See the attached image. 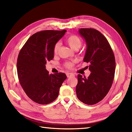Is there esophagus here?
Instances as JSON below:
<instances>
[{"label": "esophagus", "mask_w": 132, "mask_h": 132, "mask_svg": "<svg viewBox=\"0 0 132 132\" xmlns=\"http://www.w3.org/2000/svg\"><path fill=\"white\" fill-rule=\"evenodd\" d=\"M66 75H67V77H68V78H70V77H74L75 76L74 74H72V73H70V72H67Z\"/></svg>", "instance_id": "1"}]
</instances>
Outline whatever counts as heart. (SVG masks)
I'll return each instance as SVG.
<instances>
[{
	"label": "heart",
	"instance_id": "1",
	"mask_svg": "<svg viewBox=\"0 0 132 132\" xmlns=\"http://www.w3.org/2000/svg\"><path fill=\"white\" fill-rule=\"evenodd\" d=\"M65 42L68 44L69 46L72 49L77 50L80 48V47L82 45V41L80 38L78 36L75 35H71L69 36L66 38ZM60 44L59 43H57L53 47V54L54 55H57L58 54V50L60 48ZM74 64V62H66L64 63V66L67 69H72L73 68Z\"/></svg>",
	"mask_w": 132,
	"mask_h": 132
}]
</instances>
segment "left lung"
Segmentation results:
<instances>
[{
    "instance_id": "1",
    "label": "left lung",
    "mask_w": 132,
    "mask_h": 132,
    "mask_svg": "<svg viewBox=\"0 0 132 132\" xmlns=\"http://www.w3.org/2000/svg\"><path fill=\"white\" fill-rule=\"evenodd\" d=\"M79 32L86 41L83 61L89 63L91 73L88 78L78 75L77 96L86 104L94 105L104 98L112 85L115 58L110 44L102 33L93 28H81Z\"/></svg>"
}]
</instances>
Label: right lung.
I'll use <instances>...</instances> for the list:
<instances>
[{
    "label": "right lung",
    "instance_id": "add662e5",
    "mask_svg": "<svg viewBox=\"0 0 132 132\" xmlns=\"http://www.w3.org/2000/svg\"><path fill=\"white\" fill-rule=\"evenodd\" d=\"M66 32L46 30L36 33L19 52L17 71L20 83L27 96L40 104H47L57 99L67 78L63 72L49 74L45 66L54 58V45Z\"/></svg>",
    "mask_w": 132,
    "mask_h": 132
}]
</instances>
